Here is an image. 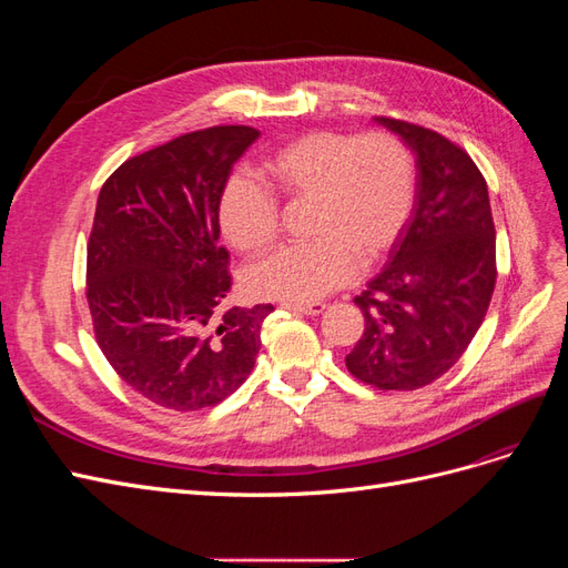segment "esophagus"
<instances>
[{"instance_id":"esophagus-1","label":"esophagus","mask_w":568,"mask_h":568,"mask_svg":"<svg viewBox=\"0 0 568 568\" xmlns=\"http://www.w3.org/2000/svg\"><path fill=\"white\" fill-rule=\"evenodd\" d=\"M324 303L315 301V303H282V311H291V313H298V315H320L324 313Z\"/></svg>"}]
</instances>
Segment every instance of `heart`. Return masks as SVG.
Masks as SVG:
<instances>
[{"mask_svg": "<svg viewBox=\"0 0 568 568\" xmlns=\"http://www.w3.org/2000/svg\"><path fill=\"white\" fill-rule=\"evenodd\" d=\"M263 170L286 201L313 199V242L280 248L246 272L248 294L263 301L313 303L346 286L357 257L376 263L398 242L415 203V159L384 130L307 132L274 149ZM217 220L236 251L255 255L280 234V203L263 182L239 173L222 186Z\"/></svg>", "mask_w": 568, "mask_h": 568, "instance_id": "obj_1", "label": "heart"}]
</instances>
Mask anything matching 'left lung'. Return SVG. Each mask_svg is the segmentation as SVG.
I'll return each mask as SVG.
<instances>
[{"label": "left lung", "instance_id": "obj_1", "mask_svg": "<svg viewBox=\"0 0 568 568\" xmlns=\"http://www.w3.org/2000/svg\"><path fill=\"white\" fill-rule=\"evenodd\" d=\"M376 123L415 151L417 192L388 265L355 296L365 332L346 367L379 390H415L457 363L488 313L495 225L488 184L467 151L405 120Z\"/></svg>", "mask_w": 568, "mask_h": 568}]
</instances>
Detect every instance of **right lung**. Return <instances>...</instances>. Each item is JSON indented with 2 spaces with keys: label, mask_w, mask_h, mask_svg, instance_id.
<instances>
[{
  "label": "right lung",
  "mask_w": 568,
  "mask_h": 568,
  "mask_svg": "<svg viewBox=\"0 0 568 568\" xmlns=\"http://www.w3.org/2000/svg\"><path fill=\"white\" fill-rule=\"evenodd\" d=\"M261 136L215 125L132 156L104 182L88 244V303L109 365L153 405L213 407L246 382L267 303L225 307L217 203Z\"/></svg>",
  "instance_id": "right-lung-1"
}]
</instances>
